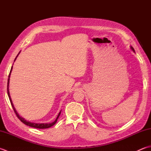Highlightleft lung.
I'll list each match as a JSON object with an SVG mask.
<instances>
[{"mask_svg":"<svg viewBox=\"0 0 151 151\" xmlns=\"http://www.w3.org/2000/svg\"><path fill=\"white\" fill-rule=\"evenodd\" d=\"M130 49H132L133 51H134V52H135V50H134V48L132 47H130Z\"/></svg>","mask_w":151,"mask_h":151,"instance_id":"1","label":"left lung"}]
</instances>
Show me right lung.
<instances>
[{
    "label": "right lung",
    "instance_id": "right-lung-1",
    "mask_svg": "<svg viewBox=\"0 0 151 151\" xmlns=\"http://www.w3.org/2000/svg\"><path fill=\"white\" fill-rule=\"evenodd\" d=\"M20 53V52H19V54ZM19 54H17V56H16L15 60H16V58H17V57L18 56ZM14 60V62H15ZM14 65V64H13ZM12 69H13V66L11 68V70H10V72H9V76H8V86H7V91H8V97L9 99V101H10V102H11V104H12V106L13 108V109H14V112L15 113L16 115H17V117L19 118V119H20V121L22 122V123H23L24 124H25L26 125H27V126H29V127H34V128H36V129H48V128H50L51 127H52L54 124H55L57 122V120L58 119L60 115L61 114V111H60V113L58 114V116L56 119V120L54 121V122H52V123H32V122H30L28 121H27L25 120L24 119L23 117H21L20 115H19L18 114V113L17 112V111H16L15 108L14 107V104H13V102H12V101L11 99V97H10V95H9V77H10V75H11V72L12 70Z\"/></svg>",
    "mask_w": 151,
    "mask_h": 151
}]
</instances>
